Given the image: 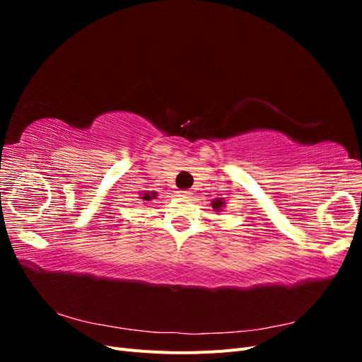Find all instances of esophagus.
Masks as SVG:
<instances>
[{
  "instance_id": "esophagus-1",
  "label": "esophagus",
  "mask_w": 362,
  "mask_h": 362,
  "mask_svg": "<svg viewBox=\"0 0 362 362\" xmlns=\"http://www.w3.org/2000/svg\"><path fill=\"white\" fill-rule=\"evenodd\" d=\"M177 193H178L180 198H182V199H189L190 196H192V192H189V190H180Z\"/></svg>"
}]
</instances>
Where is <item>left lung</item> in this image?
I'll use <instances>...</instances> for the list:
<instances>
[{
    "instance_id": "obj_1",
    "label": "left lung",
    "mask_w": 362,
    "mask_h": 362,
    "mask_svg": "<svg viewBox=\"0 0 362 362\" xmlns=\"http://www.w3.org/2000/svg\"><path fill=\"white\" fill-rule=\"evenodd\" d=\"M221 205H222V202H218V201H216V202L213 204V206H216V208H221Z\"/></svg>"
}]
</instances>
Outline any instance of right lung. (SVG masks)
<instances>
[{
    "label": "right lung",
    "instance_id": "add662e5",
    "mask_svg": "<svg viewBox=\"0 0 362 362\" xmlns=\"http://www.w3.org/2000/svg\"><path fill=\"white\" fill-rule=\"evenodd\" d=\"M149 198H151V196H148V194H145V196H144V199H145V201H149Z\"/></svg>",
    "mask_w": 362,
    "mask_h": 362
}]
</instances>
